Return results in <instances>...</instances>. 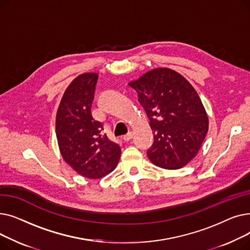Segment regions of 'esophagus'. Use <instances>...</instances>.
I'll return each instance as SVG.
<instances>
[{
  "label": "esophagus",
  "mask_w": 250,
  "mask_h": 250,
  "mask_svg": "<svg viewBox=\"0 0 250 250\" xmlns=\"http://www.w3.org/2000/svg\"><path fill=\"white\" fill-rule=\"evenodd\" d=\"M132 138H133V133L129 132V133H127L126 135H125V136L123 137V140H124L125 142H128Z\"/></svg>",
  "instance_id": "1"
}]
</instances>
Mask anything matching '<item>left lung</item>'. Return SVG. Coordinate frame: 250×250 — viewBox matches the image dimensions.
Returning a JSON list of instances; mask_svg holds the SVG:
<instances>
[{
    "instance_id": "8db88e82",
    "label": "left lung",
    "mask_w": 250,
    "mask_h": 250,
    "mask_svg": "<svg viewBox=\"0 0 250 250\" xmlns=\"http://www.w3.org/2000/svg\"><path fill=\"white\" fill-rule=\"evenodd\" d=\"M145 109L154 143L150 161L164 169H179L200 151L208 129L202 100L187 79L168 68H157L128 83Z\"/></svg>"
}]
</instances>
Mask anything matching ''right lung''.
I'll return each mask as SVG.
<instances>
[{
  "mask_svg": "<svg viewBox=\"0 0 250 250\" xmlns=\"http://www.w3.org/2000/svg\"><path fill=\"white\" fill-rule=\"evenodd\" d=\"M98 74L79 75L65 89L56 118L62 159L80 175L96 179L110 173L121 158L116 143L102 135L103 125L91 113Z\"/></svg>",
  "mask_w": 250,
  "mask_h": 250,
  "instance_id": "1",
  "label": "right lung"
}]
</instances>
